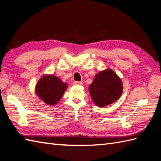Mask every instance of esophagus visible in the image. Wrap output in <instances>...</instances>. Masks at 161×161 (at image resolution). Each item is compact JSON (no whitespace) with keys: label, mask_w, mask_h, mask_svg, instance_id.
<instances>
[{"label":"esophagus","mask_w":161,"mask_h":161,"mask_svg":"<svg viewBox=\"0 0 161 161\" xmlns=\"http://www.w3.org/2000/svg\"><path fill=\"white\" fill-rule=\"evenodd\" d=\"M75 85H79V86H82L83 83L81 82V81H74Z\"/></svg>","instance_id":"1"}]
</instances>
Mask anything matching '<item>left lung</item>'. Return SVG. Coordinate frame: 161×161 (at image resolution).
<instances>
[{
  "label": "left lung",
  "mask_w": 161,
  "mask_h": 161,
  "mask_svg": "<svg viewBox=\"0 0 161 161\" xmlns=\"http://www.w3.org/2000/svg\"><path fill=\"white\" fill-rule=\"evenodd\" d=\"M90 95L99 107H107L120 97L122 84L114 71L108 69L99 73L89 86Z\"/></svg>",
  "instance_id": "obj_1"
}]
</instances>
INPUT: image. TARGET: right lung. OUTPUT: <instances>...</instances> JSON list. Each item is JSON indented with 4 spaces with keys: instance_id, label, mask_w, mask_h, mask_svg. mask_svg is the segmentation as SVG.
<instances>
[{
    "instance_id": "1",
    "label": "right lung",
    "mask_w": 161,
    "mask_h": 161,
    "mask_svg": "<svg viewBox=\"0 0 161 161\" xmlns=\"http://www.w3.org/2000/svg\"><path fill=\"white\" fill-rule=\"evenodd\" d=\"M67 88V84L53 75L43 77L36 86V93L46 104L57 103Z\"/></svg>"
}]
</instances>
